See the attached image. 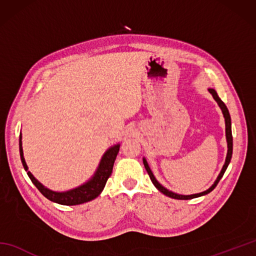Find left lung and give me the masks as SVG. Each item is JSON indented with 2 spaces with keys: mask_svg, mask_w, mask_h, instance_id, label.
I'll return each instance as SVG.
<instances>
[{
  "mask_svg": "<svg viewBox=\"0 0 256 256\" xmlns=\"http://www.w3.org/2000/svg\"><path fill=\"white\" fill-rule=\"evenodd\" d=\"M209 92L212 94V96H214V99L216 101V103H218V104H219L222 113H224V121H226V142H228V153H226V162H224V167H222V170H221V172H220V174H219L218 178H216V180L214 182V184H212V186H211L209 189H206V192H200V194L184 196V194H175V192H170V190L166 189L165 187H162V184L156 180V178L154 177L153 172H152L150 168V166H148V162H146L145 158H143V162H144L145 170H146V172H148L152 182L154 184V186H155L157 189H158L160 192L166 194L167 197H170V198H174V199H178V200H188V199L201 197V196H204V194H206L211 192L212 190H214V189L216 188V184H218V182H220V179L222 178V176H224V172L226 170L228 166H229V164H230V160H231V157H232V150H233V138H232V131H231V116H230V113H229V110H228L226 106L224 103V101H222V100L220 99V98H219V96L216 94V90H214V89H209Z\"/></svg>",
  "mask_w": 256,
  "mask_h": 256,
  "instance_id": "1",
  "label": "left lung"
}]
</instances>
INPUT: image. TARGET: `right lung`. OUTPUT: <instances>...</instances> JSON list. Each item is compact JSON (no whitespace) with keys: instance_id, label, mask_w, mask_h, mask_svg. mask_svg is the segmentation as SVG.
Returning a JSON list of instances; mask_svg holds the SVG:
<instances>
[{"instance_id":"add662e5","label":"right lung","mask_w":256,"mask_h":256,"mask_svg":"<svg viewBox=\"0 0 256 256\" xmlns=\"http://www.w3.org/2000/svg\"><path fill=\"white\" fill-rule=\"evenodd\" d=\"M118 150H120V144H116L106 152L104 155L102 156L99 167L96 168V172H94V175L92 176L90 180H88L84 184H81V186L77 188L68 190V192H57L46 188L44 184H42L34 176L32 175L30 172H28V167H27L25 158H24L23 148H22V134H20V160H22V164L24 166V170L27 172V175H28V177L30 178L32 182L35 184L36 188L40 190L42 194L45 196L47 199H50V201H52V202L64 204V206H76V204L88 202V201H91L94 198H96L102 192V190L104 188L108 177H110L112 174L114 160L116 158Z\"/></svg>"}]
</instances>
